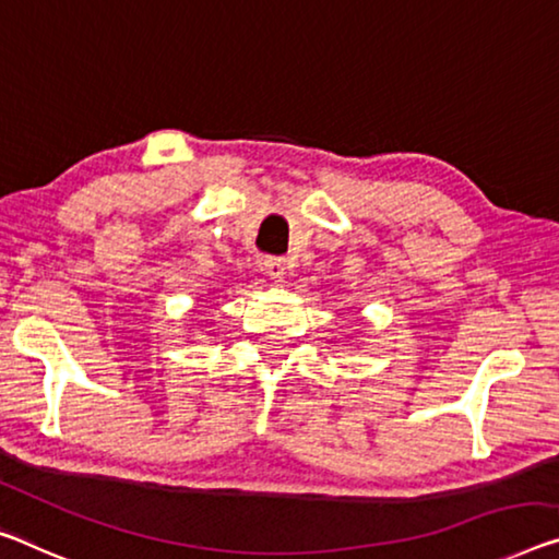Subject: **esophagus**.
<instances>
[{
  "label": "esophagus",
  "mask_w": 559,
  "mask_h": 559,
  "mask_svg": "<svg viewBox=\"0 0 559 559\" xmlns=\"http://www.w3.org/2000/svg\"><path fill=\"white\" fill-rule=\"evenodd\" d=\"M264 272H267V277H272L274 282L285 280L287 262L282 260V257H264Z\"/></svg>",
  "instance_id": "esophagus-1"
}]
</instances>
